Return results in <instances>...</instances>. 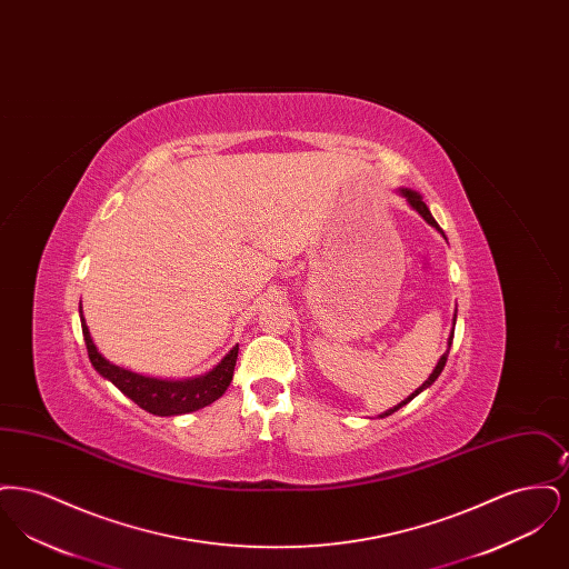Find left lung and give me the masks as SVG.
<instances>
[{
    "label": "left lung",
    "mask_w": 569,
    "mask_h": 569,
    "mask_svg": "<svg viewBox=\"0 0 569 569\" xmlns=\"http://www.w3.org/2000/svg\"><path fill=\"white\" fill-rule=\"evenodd\" d=\"M399 193H401V196H403V198H406L407 204H409V207H411V209H413V211H418V213H420V216H422V219H425V221H427V223H431V226H433L435 230H437V232H439V234H441V237H443V239H446V234H443V230H441V228H439V223H437V221H435V217L431 216V211H429V207H427V204H425V200H422V196H420V193H418V191L407 190V188H401V190H399ZM452 325H457V311H455V320H452ZM452 339H455V328H452V332H450V337H448V350H446V352L441 353V358H439V360H437V365H435L433 373H431V376H429V378H427V381H425V383H422V386H420V388H416V390H413V392H411V395H409V397H407L406 401H401V403H399V406H395V407H392V409H388V411H383V413H379V418H386V416H390V413H395V411H397V409H401V407L407 406V403H409V401H411V399H413V397H418V395H420V392H422V390H427V388H429V386H433L435 379H437V378H439V376H441V371H443V367H446V360H448V353H450V346H452Z\"/></svg>",
    "instance_id": "1"
}]
</instances>
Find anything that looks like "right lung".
I'll use <instances>...</instances> for the list:
<instances>
[{"label": "right lung", "mask_w": 569, "mask_h": 569, "mask_svg": "<svg viewBox=\"0 0 569 569\" xmlns=\"http://www.w3.org/2000/svg\"><path fill=\"white\" fill-rule=\"evenodd\" d=\"M81 313L82 337L89 352V360L93 369L104 379L112 381L128 399H132L136 406L153 416H181L196 409L211 406L230 386L234 376V365L239 356V346H234L226 353L216 367L202 376L188 379H162L140 376L130 369H123L119 365H112L102 353L98 352L87 322Z\"/></svg>", "instance_id": "add662e5"}]
</instances>
